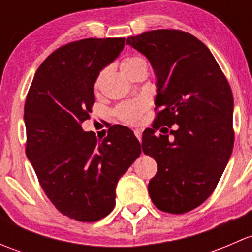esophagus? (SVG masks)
<instances>
[{
  "label": "esophagus",
  "instance_id": "34e87169",
  "mask_svg": "<svg viewBox=\"0 0 252 252\" xmlns=\"http://www.w3.org/2000/svg\"><path fill=\"white\" fill-rule=\"evenodd\" d=\"M134 134H135L136 138L139 139V141H141V129H135V130H134Z\"/></svg>",
  "mask_w": 252,
  "mask_h": 252
}]
</instances>
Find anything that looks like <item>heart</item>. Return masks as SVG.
<instances>
[{
    "label": "heart",
    "mask_w": 252,
    "mask_h": 252,
    "mask_svg": "<svg viewBox=\"0 0 252 252\" xmlns=\"http://www.w3.org/2000/svg\"><path fill=\"white\" fill-rule=\"evenodd\" d=\"M139 64H146L144 60L141 57H138V56H131V57L126 58V60L122 62V69L123 72L126 70L131 69V68L136 67ZM105 72H101L98 74V77L96 78L95 84H94V88L98 89L100 88V84H101V79H102V75ZM147 106V101L146 100H136V101H131V102H126L123 103V105L119 106L117 108L116 113L119 118L122 119L123 122L129 124H135L138 123L139 119H140L142 111L146 108Z\"/></svg>",
    "instance_id": "heart-1"
}]
</instances>
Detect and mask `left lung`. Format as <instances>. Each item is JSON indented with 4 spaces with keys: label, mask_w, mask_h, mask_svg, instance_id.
Segmentation results:
<instances>
[{
    "label": "left lung",
    "mask_w": 252,
    "mask_h": 252,
    "mask_svg": "<svg viewBox=\"0 0 252 252\" xmlns=\"http://www.w3.org/2000/svg\"><path fill=\"white\" fill-rule=\"evenodd\" d=\"M149 60L156 77L154 129L142 134V151L157 162L149 194L157 208L185 213L217 187L234 144L233 94L211 51L180 30L159 29L126 39ZM177 124L169 136L159 125Z\"/></svg>",
    "instance_id": "8db88e82"
}]
</instances>
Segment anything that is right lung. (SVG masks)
Wrapping results in <instances>:
<instances>
[{"mask_svg": "<svg viewBox=\"0 0 252 252\" xmlns=\"http://www.w3.org/2000/svg\"><path fill=\"white\" fill-rule=\"evenodd\" d=\"M124 41L84 39L60 47L36 70L25 101L28 159L55 207L80 222H95L113 210L117 183L141 154L126 126L101 141L81 128L95 102L96 78Z\"/></svg>", "mask_w": 252, "mask_h": 252, "instance_id": "right-lung-1", "label": "right lung"}]
</instances>
